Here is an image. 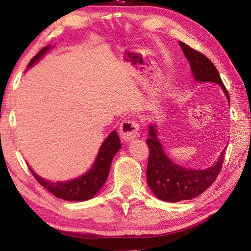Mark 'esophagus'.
<instances>
[{
	"instance_id": "34e87169",
	"label": "esophagus",
	"mask_w": 251,
	"mask_h": 251,
	"mask_svg": "<svg viewBox=\"0 0 251 251\" xmlns=\"http://www.w3.org/2000/svg\"><path fill=\"white\" fill-rule=\"evenodd\" d=\"M139 125L134 121L125 120L120 126V134L124 142H130L136 138L138 134Z\"/></svg>"
}]
</instances>
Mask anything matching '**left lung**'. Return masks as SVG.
I'll return each mask as SVG.
<instances>
[{
	"label": "left lung",
	"mask_w": 251,
	"mask_h": 251,
	"mask_svg": "<svg viewBox=\"0 0 251 251\" xmlns=\"http://www.w3.org/2000/svg\"><path fill=\"white\" fill-rule=\"evenodd\" d=\"M179 45L186 58L189 61L194 78L198 83H215L220 85L229 103V95L216 66L210 59L182 42ZM156 124L148 126L147 146L150 148L146 178L151 192L160 201L178 202L199 196L209 187L219 175L224 160L225 150L212 166L205 169L186 168L174 163L165 152L158 138Z\"/></svg>",
	"instance_id": "1"
}]
</instances>
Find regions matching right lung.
Here are the masks:
<instances>
[{
    "instance_id": "obj_1",
    "label": "right lung",
    "mask_w": 251,
    "mask_h": 251,
    "mask_svg": "<svg viewBox=\"0 0 251 251\" xmlns=\"http://www.w3.org/2000/svg\"><path fill=\"white\" fill-rule=\"evenodd\" d=\"M50 49H52L50 45L42 49L28 63L27 69L39 62ZM121 147L122 144L120 142V137H118L116 130H114L100 145L95 161L91 168L83 175L66 181H50L37 175L31 167H29V171L32 172L37 181L55 197L66 201H85L94 197L106 182L112 160L116 152L121 150Z\"/></svg>"
}]
</instances>
